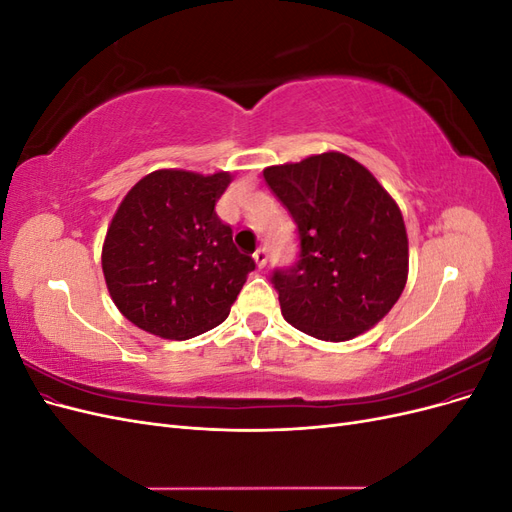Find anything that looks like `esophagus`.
<instances>
[{
    "mask_svg": "<svg viewBox=\"0 0 512 512\" xmlns=\"http://www.w3.org/2000/svg\"><path fill=\"white\" fill-rule=\"evenodd\" d=\"M254 260H256V265L262 269V267H267V260H269V252H267V247H258V250L254 252Z\"/></svg>",
    "mask_w": 512,
    "mask_h": 512,
    "instance_id": "obj_1",
    "label": "esophagus"
}]
</instances>
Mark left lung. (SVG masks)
<instances>
[{
    "label": "left lung",
    "instance_id": "1",
    "mask_svg": "<svg viewBox=\"0 0 512 512\" xmlns=\"http://www.w3.org/2000/svg\"><path fill=\"white\" fill-rule=\"evenodd\" d=\"M297 222L301 258L273 273L286 322L348 342L391 312L408 282V235L395 198L346 153L262 170Z\"/></svg>",
    "mask_w": 512,
    "mask_h": 512
}]
</instances>
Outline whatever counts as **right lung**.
Here are the masks:
<instances>
[{
  "mask_svg": "<svg viewBox=\"0 0 512 512\" xmlns=\"http://www.w3.org/2000/svg\"><path fill=\"white\" fill-rule=\"evenodd\" d=\"M232 175L160 168L123 196L102 245V271L119 312L164 339H190L230 314L250 254L232 243L215 203Z\"/></svg>",
  "mask_w": 512,
  "mask_h": 512,
  "instance_id": "obj_1",
  "label": "right lung"
}]
</instances>
